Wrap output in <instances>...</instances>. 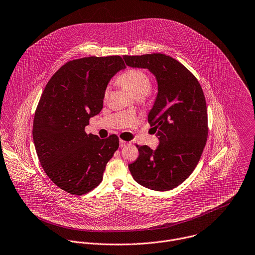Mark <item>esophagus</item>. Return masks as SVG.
<instances>
[{
  "instance_id": "34e87169",
  "label": "esophagus",
  "mask_w": 255,
  "mask_h": 255,
  "mask_svg": "<svg viewBox=\"0 0 255 255\" xmlns=\"http://www.w3.org/2000/svg\"><path fill=\"white\" fill-rule=\"evenodd\" d=\"M119 145H120V148H123V147H125L126 145H128V142H126V141H124V140H120V141H119Z\"/></svg>"
}]
</instances>
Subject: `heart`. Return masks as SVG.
Segmentation results:
<instances>
[{"mask_svg":"<svg viewBox=\"0 0 255 255\" xmlns=\"http://www.w3.org/2000/svg\"><path fill=\"white\" fill-rule=\"evenodd\" d=\"M119 82L134 96H146L152 89L149 76L140 69H128L119 76ZM108 88L104 95L107 96Z\"/></svg>","mask_w":255,"mask_h":255,"instance_id":"1","label":"heart"}]
</instances>
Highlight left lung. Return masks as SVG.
I'll return each mask as SVG.
<instances>
[{"label": "left lung", "instance_id": "8db88e82", "mask_svg": "<svg viewBox=\"0 0 255 255\" xmlns=\"http://www.w3.org/2000/svg\"><path fill=\"white\" fill-rule=\"evenodd\" d=\"M131 67L147 68L158 83V94L148 122L156 129L159 146H137L138 159L130 164L134 180L154 191L181 185L197 167L208 138V111L195 75L163 53L124 55Z\"/></svg>", "mask_w": 255, "mask_h": 255}]
</instances>
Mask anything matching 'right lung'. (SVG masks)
<instances>
[{
    "label": "right lung",
    "mask_w": 255,
    "mask_h": 255,
    "mask_svg": "<svg viewBox=\"0 0 255 255\" xmlns=\"http://www.w3.org/2000/svg\"><path fill=\"white\" fill-rule=\"evenodd\" d=\"M126 65L119 55L89 56L62 65L47 82L33 119L35 151L48 178L71 195H84L102 181L119 147L116 135L86 134L103 107L110 79Z\"/></svg>",
    "instance_id": "add662e5"
}]
</instances>
